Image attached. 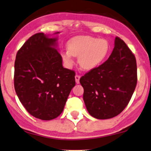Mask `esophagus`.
I'll use <instances>...</instances> for the list:
<instances>
[{"label":"esophagus","mask_w":151,"mask_h":151,"mask_svg":"<svg viewBox=\"0 0 151 151\" xmlns=\"http://www.w3.org/2000/svg\"><path fill=\"white\" fill-rule=\"evenodd\" d=\"M80 77L81 76L80 75H76L75 76V81L77 84L79 83V79H80Z\"/></svg>","instance_id":"1"}]
</instances>
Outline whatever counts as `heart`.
Here are the masks:
<instances>
[{
  "mask_svg": "<svg viewBox=\"0 0 151 151\" xmlns=\"http://www.w3.org/2000/svg\"><path fill=\"white\" fill-rule=\"evenodd\" d=\"M68 50L62 53L68 64L73 62V56L78 57V63L83 69L90 70L99 66L107 57L110 50L107 40L92 37L76 36L68 42Z\"/></svg>",
  "mask_w": 151,
  "mask_h": 151,
  "instance_id": "1",
  "label": "heart"
}]
</instances>
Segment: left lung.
Instances as JSON below:
<instances>
[{
  "mask_svg": "<svg viewBox=\"0 0 151 151\" xmlns=\"http://www.w3.org/2000/svg\"><path fill=\"white\" fill-rule=\"evenodd\" d=\"M135 55L120 37L105 62L80 78L83 101L89 114L97 119H109L127 107L137 85Z\"/></svg>",
  "mask_w": 151,
  "mask_h": 151,
  "instance_id": "left-lung-1",
  "label": "left lung"
}]
</instances>
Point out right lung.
Segmentation results:
<instances>
[{
	"instance_id": "right-lung-1",
	"label": "right lung",
	"mask_w": 151,
	"mask_h": 151,
	"mask_svg": "<svg viewBox=\"0 0 151 151\" xmlns=\"http://www.w3.org/2000/svg\"><path fill=\"white\" fill-rule=\"evenodd\" d=\"M57 41V37L36 33L20 48L15 61L17 96L31 115L43 120L62 113L75 86V71L63 67Z\"/></svg>"
}]
</instances>
